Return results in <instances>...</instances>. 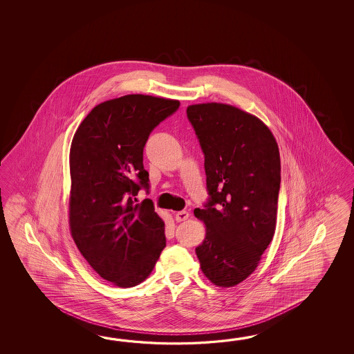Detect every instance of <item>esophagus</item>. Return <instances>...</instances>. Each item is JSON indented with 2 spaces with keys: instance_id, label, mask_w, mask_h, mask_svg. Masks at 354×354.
Returning a JSON list of instances; mask_svg holds the SVG:
<instances>
[{
  "instance_id": "esophagus-1",
  "label": "esophagus",
  "mask_w": 354,
  "mask_h": 354,
  "mask_svg": "<svg viewBox=\"0 0 354 354\" xmlns=\"http://www.w3.org/2000/svg\"><path fill=\"white\" fill-rule=\"evenodd\" d=\"M188 218H189V214H188L187 211H178V212L176 214V221H177V223L185 221V220H187Z\"/></svg>"
}]
</instances>
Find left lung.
<instances>
[{
  "instance_id": "8db88e82",
  "label": "left lung",
  "mask_w": 354,
  "mask_h": 354,
  "mask_svg": "<svg viewBox=\"0 0 354 354\" xmlns=\"http://www.w3.org/2000/svg\"><path fill=\"white\" fill-rule=\"evenodd\" d=\"M187 118L205 156L210 196L194 211L206 225L196 254L214 285L235 286L254 272L274 235L279 145L263 121L235 106L191 105Z\"/></svg>"
}]
</instances>
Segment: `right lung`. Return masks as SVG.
Segmentation results:
<instances>
[{
    "mask_svg": "<svg viewBox=\"0 0 354 354\" xmlns=\"http://www.w3.org/2000/svg\"><path fill=\"white\" fill-rule=\"evenodd\" d=\"M180 101L127 95L93 107L77 129L69 153V227L91 267L115 286L147 279L166 247L165 221L149 198L143 151L153 129Z\"/></svg>",
    "mask_w": 354,
    "mask_h": 354,
    "instance_id": "add662e5",
    "label": "right lung"
}]
</instances>
